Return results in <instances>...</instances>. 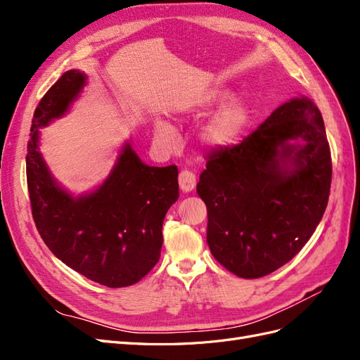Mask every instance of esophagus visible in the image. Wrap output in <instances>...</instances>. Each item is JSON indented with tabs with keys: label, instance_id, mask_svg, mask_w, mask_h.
Segmentation results:
<instances>
[{
	"label": "esophagus",
	"instance_id": "1",
	"mask_svg": "<svg viewBox=\"0 0 360 360\" xmlns=\"http://www.w3.org/2000/svg\"><path fill=\"white\" fill-rule=\"evenodd\" d=\"M179 186L183 192H191L197 186V176L189 169H183L179 174Z\"/></svg>",
	"mask_w": 360,
	"mask_h": 360
}]
</instances>
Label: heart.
<instances>
[{"label":"heart","mask_w":360,"mask_h":360,"mask_svg":"<svg viewBox=\"0 0 360 360\" xmlns=\"http://www.w3.org/2000/svg\"><path fill=\"white\" fill-rule=\"evenodd\" d=\"M228 97H230V94L224 90H210L201 94L191 111L193 114H207L222 105ZM249 118L250 112L246 103L240 101L226 103L201 127V143L210 148H222L233 144L243 134L249 123ZM156 138L167 146H171L176 141L172 127L165 122H159L156 124Z\"/></svg>","instance_id":"heart-1"}]
</instances>
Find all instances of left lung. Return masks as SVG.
I'll return each instance as SVG.
<instances>
[{"label": "left lung", "instance_id": "8db88e82", "mask_svg": "<svg viewBox=\"0 0 360 360\" xmlns=\"http://www.w3.org/2000/svg\"><path fill=\"white\" fill-rule=\"evenodd\" d=\"M303 139V146L289 141ZM197 192L207 243L226 270L263 278L296 255L320 224L332 183L321 112L307 97L270 114L242 143L205 158Z\"/></svg>", "mask_w": 360, "mask_h": 360}]
</instances>
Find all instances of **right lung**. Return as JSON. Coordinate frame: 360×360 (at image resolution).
I'll list each match as a JSON object with an SVG mask.
<instances>
[{
    "label": "right lung",
    "instance_id": "right-lung-1",
    "mask_svg": "<svg viewBox=\"0 0 360 360\" xmlns=\"http://www.w3.org/2000/svg\"><path fill=\"white\" fill-rule=\"evenodd\" d=\"M84 84V73L69 70L36 108L27 147L31 213L43 242L64 264L101 285L129 287L159 261L162 224L179 198V169L148 167L126 144L99 189L81 198L64 192L39 153L37 129L66 112Z\"/></svg>",
    "mask_w": 360,
    "mask_h": 360
}]
</instances>
